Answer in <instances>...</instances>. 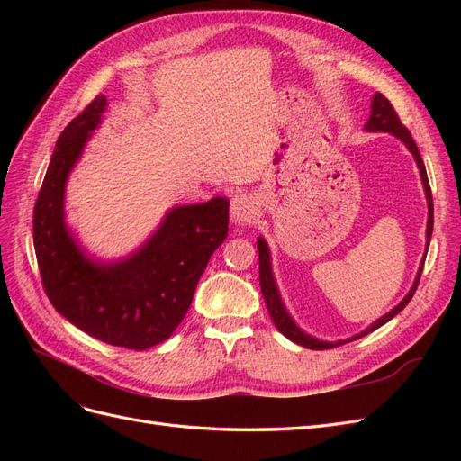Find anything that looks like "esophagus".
I'll return each instance as SVG.
<instances>
[{
    "label": "esophagus",
    "mask_w": 461,
    "mask_h": 461,
    "mask_svg": "<svg viewBox=\"0 0 461 461\" xmlns=\"http://www.w3.org/2000/svg\"><path fill=\"white\" fill-rule=\"evenodd\" d=\"M258 213V203L249 194H236L230 202V221L234 225H248Z\"/></svg>",
    "instance_id": "1"
}]
</instances>
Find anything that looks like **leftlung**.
Returning a JSON list of instances; mask_svg holds the SVG:
<instances>
[{
	"label": "left lung",
	"mask_w": 461,
	"mask_h": 461,
	"mask_svg": "<svg viewBox=\"0 0 461 461\" xmlns=\"http://www.w3.org/2000/svg\"><path fill=\"white\" fill-rule=\"evenodd\" d=\"M367 132H388L396 136L400 142L406 144V148L410 149V153L413 156L415 163H417V169H420V175H421V183H423V188H425V198H427V205H429V217H427V242H425V256H427V249H429V242H430V236H432V196H430V186H429V178H427V171H425V163L420 156V149H417L413 138L410 134V131L403 127V124L400 122L398 115L394 107L390 105V102L386 100V97L383 94L376 92L373 95L371 100V115L366 122L364 127ZM258 254H259V286H261V294H263V300H265V305H267V312L273 319L275 327L281 330L285 337L292 342H296L303 348H310V350H327V348H337L340 344H346V342H352L356 339H361L366 337V334L373 332L375 329L383 327L384 323H388L390 319L396 317L406 305L410 303V300L413 298L415 290H417V285H420V278H421V273H423V263H425V256H423V261L420 265V269H417V275H415V281L410 288V292L406 296L402 298V302L398 305H394L393 310H390L388 313H384L383 317H379L376 321H373V323L364 329L361 332L354 334V337L350 339H344V340H337V342H327V340H319L315 337H312V334L305 332L303 329H300L296 325V321L292 319V315L288 313L286 305L281 298V292H278V286H276V281H275V275H273V265H271V252H269V246H267V240L263 239V236H259L258 239Z\"/></svg>",
	"instance_id": "left-lung-1"
}]
</instances>
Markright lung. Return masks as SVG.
Instances as JSON below:
<instances>
[{
  "mask_svg": "<svg viewBox=\"0 0 461 461\" xmlns=\"http://www.w3.org/2000/svg\"><path fill=\"white\" fill-rule=\"evenodd\" d=\"M107 97L67 124L34 205V249L46 294L75 327L111 346L148 350L185 319L207 261L229 232V200L175 205L132 254L105 261L86 252L65 219V190Z\"/></svg>",
  "mask_w": 461,
  "mask_h": 461,
  "instance_id": "add662e5",
  "label": "right lung"
}]
</instances>
